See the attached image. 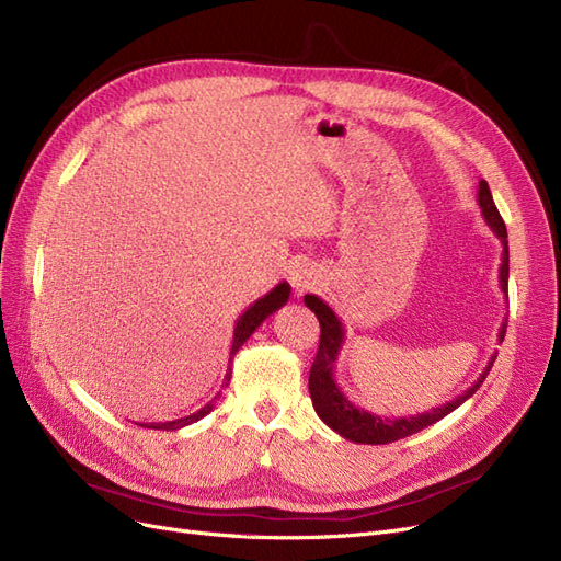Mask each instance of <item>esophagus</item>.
Masks as SVG:
<instances>
[{"label": "esophagus", "mask_w": 561, "mask_h": 561, "mask_svg": "<svg viewBox=\"0 0 561 561\" xmlns=\"http://www.w3.org/2000/svg\"><path fill=\"white\" fill-rule=\"evenodd\" d=\"M290 283H293V287H295V293H297V295H304V293L313 290L316 283H318V276L313 274V268L297 266V268L293 271V274H290Z\"/></svg>", "instance_id": "1"}]
</instances>
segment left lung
<instances>
[{
  "instance_id": "8db88e82",
  "label": "left lung",
  "mask_w": 561,
  "mask_h": 561,
  "mask_svg": "<svg viewBox=\"0 0 561 561\" xmlns=\"http://www.w3.org/2000/svg\"><path fill=\"white\" fill-rule=\"evenodd\" d=\"M478 203H480L484 222L489 225L491 231L499 236L501 245H503L499 283H501L503 295L507 297V274H511V264H507L511 262V254H507V231H505L503 217L496 210V203H494V198H491L489 184L484 180H480V186H478ZM304 304H307V307L316 313V318L320 322V346H318L316 360L311 365V375H309V393H311L313 410L322 421H325V426H330L342 437L351 439V443L388 445V443H396V439H402L407 435H414L423 428L433 426V423H437L439 419L451 414L456 407H461L474 393V390L482 386L491 365H494V360H496V353H494L491 355V360L486 363L482 375L478 377V381H474L463 396H458L445 404H437L431 412L414 414V416H400V419H386V416L363 410V407H358V404H353L334 379L336 358L346 342L344 322L339 320V316L328 307V301H322L318 295H304ZM505 322H507V318L503 320V325L499 330V342H503V336H505Z\"/></svg>"
}]
</instances>
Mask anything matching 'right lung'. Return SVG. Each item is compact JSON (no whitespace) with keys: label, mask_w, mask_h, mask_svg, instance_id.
<instances>
[{"label":"right lung","mask_w":561,"mask_h":561,"mask_svg":"<svg viewBox=\"0 0 561 561\" xmlns=\"http://www.w3.org/2000/svg\"><path fill=\"white\" fill-rule=\"evenodd\" d=\"M290 283H278L274 290L266 293L264 297H260L254 304H250V307L239 316V320H236V328H233V342H231V351H229V371L225 377V383L222 388L231 381V363H233V355L239 353V348L248 342V339L252 336V332L257 330L262 322L271 316L276 313L280 307H285L287 299H290ZM219 396H222V390L208 402L203 404L198 412L190 414V416H182V419H175V421H159V423H140L142 428H154V431H178V428H184V426H192V423H196L198 419H203L206 414H210L215 410V402L219 400Z\"/></svg>","instance_id":"1"}]
</instances>
